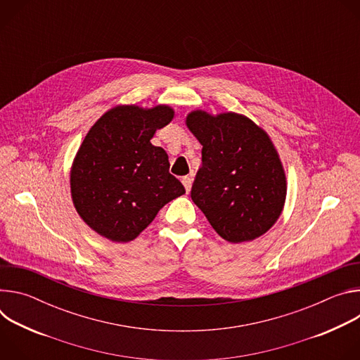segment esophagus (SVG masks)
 <instances>
[{
    "mask_svg": "<svg viewBox=\"0 0 360 360\" xmlns=\"http://www.w3.org/2000/svg\"><path fill=\"white\" fill-rule=\"evenodd\" d=\"M182 184H184V186L186 189V193H189L191 192V186H192V178L191 176H184L182 178Z\"/></svg>",
    "mask_w": 360,
    "mask_h": 360,
    "instance_id": "34e87169",
    "label": "esophagus"
}]
</instances>
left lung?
I'll return each mask as SVG.
<instances>
[{"instance_id":"left-lung-1","label":"left lung","mask_w":360,"mask_h":360,"mask_svg":"<svg viewBox=\"0 0 360 360\" xmlns=\"http://www.w3.org/2000/svg\"><path fill=\"white\" fill-rule=\"evenodd\" d=\"M186 127L202 145V164L191 189L196 207L228 242L266 233L283 211L288 191L266 131L242 114L202 110L186 115Z\"/></svg>"}]
</instances>
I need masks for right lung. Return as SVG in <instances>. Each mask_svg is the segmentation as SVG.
<instances>
[{"mask_svg": "<svg viewBox=\"0 0 360 360\" xmlns=\"http://www.w3.org/2000/svg\"><path fill=\"white\" fill-rule=\"evenodd\" d=\"M175 112L169 105H117L85 135L70 185L81 219L112 242L134 240L172 199L185 193L168 153L150 143Z\"/></svg>", "mask_w": 360, "mask_h": 360, "instance_id": "1", "label": "right lung"}]
</instances>
